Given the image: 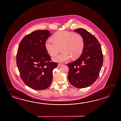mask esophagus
<instances>
[{
  "instance_id": "obj_1",
  "label": "esophagus",
  "mask_w": 121,
  "mask_h": 121,
  "mask_svg": "<svg viewBox=\"0 0 121 121\" xmlns=\"http://www.w3.org/2000/svg\"><path fill=\"white\" fill-rule=\"evenodd\" d=\"M62 65H63V64H58V67H60V66H61Z\"/></svg>"
}]
</instances>
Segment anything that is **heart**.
<instances>
[{"label": "heart", "mask_w": 121, "mask_h": 121, "mask_svg": "<svg viewBox=\"0 0 121 121\" xmlns=\"http://www.w3.org/2000/svg\"><path fill=\"white\" fill-rule=\"evenodd\" d=\"M44 46L51 56L57 54L61 48V54L53 60L57 62H64L71 57L75 59L80 57L84 47V40L82 35L67 31H58L48 39L44 43Z\"/></svg>", "instance_id": "b5f03b06"}]
</instances>
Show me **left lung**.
Returning a JSON list of instances; mask_svg holds the SVG:
<instances>
[{"label": "left lung", "mask_w": 121, "mask_h": 121, "mask_svg": "<svg viewBox=\"0 0 121 121\" xmlns=\"http://www.w3.org/2000/svg\"><path fill=\"white\" fill-rule=\"evenodd\" d=\"M84 40V47L80 57L67 64L68 79L75 87L82 88L93 84L97 79L103 65L100 44L92 34L83 28L74 30Z\"/></svg>", "instance_id": "obj_1"}]
</instances>
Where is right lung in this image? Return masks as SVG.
Returning <instances> with one entry per match:
<instances>
[{
	"label": "right lung",
	"instance_id": "right-lung-1",
	"mask_svg": "<svg viewBox=\"0 0 121 121\" xmlns=\"http://www.w3.org/2000/svg\"><path fill=\"white\" fill-rule=\"evenodd\" d=\"M51 34L38 30L23 38L18 46L16 63L23 82L35 90H43L52 83L53 70L57 66L51 62L44 43Z\"/></svg>",
	"mask_w": 121,
	"mask_h": 121
}]
</instances>
